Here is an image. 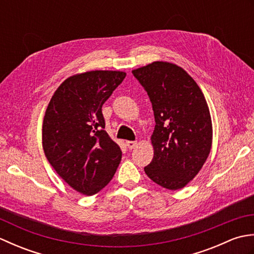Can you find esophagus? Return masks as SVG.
Instances as JSON below:
<instances>
[{"mask_svg": "<svg viewBox=\"0 0 254 254\" xmlns=\"http://www.w3.org/2000/svg\"><path fill=\"white\" fill-rule=\"evenodd\" d=\"M126 145H127L128 149H133V148L136 147L137 143H136L135 141H127V142L126 143Z\"/></svg>", "mask_w": 254, "mask_h": 254, "instance_id": "1", "label": "esophagus"}]
</instances>
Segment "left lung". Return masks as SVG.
<instances>
[{
  "label": "left lung",
  "mask_w": 254,
  "mask_h": 254,
  "mask_svg": "<svg viewBox=\"0 0 254 254\" xmlns=\"http://www.w3.org/2000/svg\"><path fill=\"white\" fill-rule=\"evenodd\" d=\"M152 102L154 158L145 174L158 186H187L206 161L212 147L210 113L201 88L182 67L153 62L132 71Z\"/></svg>",
  "instance_id": "1"
}]
</instances>
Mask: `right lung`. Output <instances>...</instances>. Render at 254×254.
<instances>
[{
    "mask_svg": "<svg viewBox=\"0 0 254 254\" xmlns=\"http://www.w3.org/2000/svg\"><path fill=\"white\" fill-rule=\"evenodd\" d=\"M126 73L90 71L68 77L48 105L42 147L57 174L74 190L94 195L115 176L122 152L105 131L101 108Z\"/></svg>",
    "mask_w": 254,
    "mask_h": 254,
    "instance_id": "right-lung-1",
    "label": "right lung"
}]
</instances>
